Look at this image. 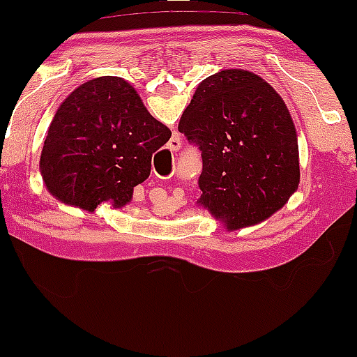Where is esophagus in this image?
<instances>
[{"instance_id":"esophagus-1","label":"esophagus","mask_w":357,"mask_h":357,"mask_svg":"<svg viewBox=\"0 0 357 357\" xmlns=\"http://www.w3.org/2000/svg\"><path fill=\"white\" fill-rule=\"evenodd\" d=\"M179 146H181V144H179L178 139H171V141H169V149L171 151H178Z\"/></svg>"}]
</instances>
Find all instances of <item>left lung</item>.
<instances>
[{
	"mask_svg": "<svg viewBox=\"0 0 357 357\" xmlns=\"http://www.w3.org/2000/svg\"><path fill=\"white\" fill-rule=\"evenodd\" d=\"M178 129L202 151L199 206L228 231L270 218L297 191L296 126L284 99L257 73L225 68L204 79Z\"/></svg>",
	"mask_w": 357,
	"mask_h": 357,
	"instance_id": "left-lung-1",
	"label": "left lung"
}]
</instances>
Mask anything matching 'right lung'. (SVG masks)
<instances>
[{
    "label": "right lung",
    "mask_w": 357,
    "mask_h": 357,
    "mask_svg": "<svg viewBox=\"0 0 357 357\" xmlns=\"http://www.w3.org/2000/svg\"><path fill=\"white\" fill-rule=\"evenodd\" d=\"M171 130L155 121L136 89L121 77H97L56 109L40 155L50 195L93 211L102 203L124 208L146 181L151 159Z\"/></svg>",
    "instance_id": "add662e5"
}]
</instances>
